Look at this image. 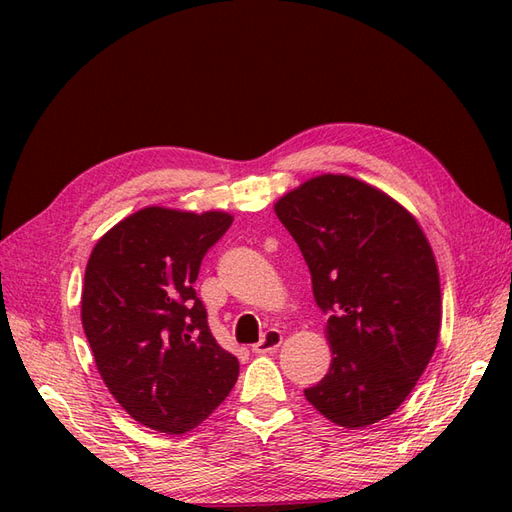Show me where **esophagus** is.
Returning <instances> with one entry per match:
<instances>
[{
    "label": "esophagus",
    "mask_w": 512,
    "mask_h": 512,
    "mask_svg": "<svg viewBox=\"0 0 512 512\" xmlns=\"http://www.w3.org/2000/svg\"><path fill=\"white\" fill-rule=\"evenodd\" d=\"M282 339H284L282 331L269 329V331H265V335L260 337V342H256V344L252 346V350H254L256 354H267V352H273V350H277V348L282 346Z\"/></svg>",
    "instance_id": "1"
}]
</instances>
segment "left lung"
I'll return each mask as SVG.
<instances>
[{
	"mask_svg": "<svg viewBox=\"0 0 512 512\" xmlns=\"http://www.w3.org/2000/svg\"><path fill=\"white\" fill-rule=\"evenodd\" d=\"M275 213L312 273L329 316V374L305 399L346 429L393 414L440 335V277L421 226L393 198L346 175L286 194Z\"/></svg>",
	"mask_w": 512,
	"mask_h": 512,
	"instance_id": "obj_1",
	"label": "left lung"
}]
</instances>
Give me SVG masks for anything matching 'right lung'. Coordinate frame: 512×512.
I'll return each mask as SVG.
<instances>
[{"mask_svg":"<svg viewBox=\"0 0 512 512\" xmlns=\"http://www.w3.org/2000/svg\"><path fill=\"white\" fill-rule=\"evenodd\" d=\"M230 224L222 211L147 207L108 230L87 262L81 318L100 376L134 421L168 436L203 423L239 376L194 290Z\"/></svg>","mask_w":512,"mask_h":512,"instance_id":"obj_1","label":"right lung"}]
</instances>
